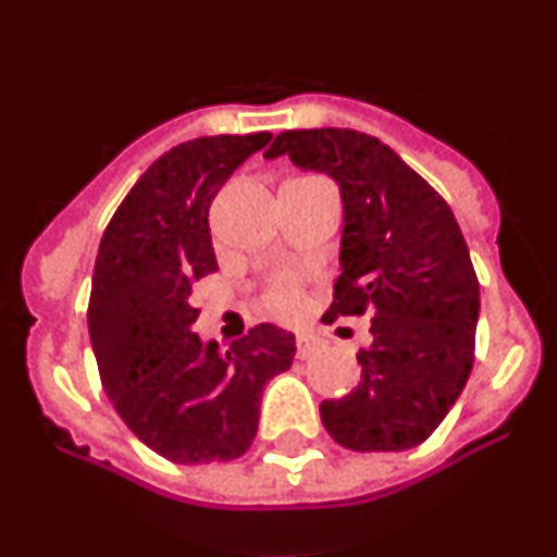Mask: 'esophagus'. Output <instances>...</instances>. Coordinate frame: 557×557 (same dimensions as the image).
Here are the masks:
<instances>
[{"mask_svg": "<svg viewBox=\"0 0 557 557\" xmlns=\"http://www.w3.org/2000/svg\"><path fill=\"white\" fill-rule=\"evenodd\" d=\"M295 348H298V359H309L321 351L323 343L321 337H314V334H298V337H295Z\"/></svg>", "mask_w": 557, "mask_h": 557, "instance_id": "1", "label": "esophagus"}]
</instances>
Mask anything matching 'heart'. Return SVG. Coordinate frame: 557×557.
Wrapping results in <instances>:
<instances>
[{
	"mask_svg": "<svg viewBox=\"0 0 557 557\" xmlns=\"http://www.w3.org/2000/svg\"><path fill=\"white\" fill-rule=\"evenodd\" d=\"M307 304V275L298 270H275L262 284V307L273 318H295Z\"/></svg>",
	"mask_w": 557,
	"mask_h": 557,
	"instance_id": "obj_1",
	"label": "heart"
}]
</instances>
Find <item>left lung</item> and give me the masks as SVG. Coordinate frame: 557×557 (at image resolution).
<instances>
[{
    "label": "left lung",
    "instance_id": "8db88e82",
    "mask_svg": "<svg viewBox=\"0 0 557 557\" xmlns=\"http://www.w3.org/2000/svg\"><path fill=\"white\" fill-rule=\"evenodd\" d=\"M278 156L329 172L343 191V273L323 318H371L359 387L323 401V426L351 451L424 444L466 387L480 314V282L449 203L368 133L287 131L268 150Z\"/></svg>",
    "mask_w": 557,
    "mask_h": 557
}]
</instances>
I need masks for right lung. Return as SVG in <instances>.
<instances>
[{
    "mask_svg": "<svg viewBox=\"0 0 557 557\" xmlns=\"http://www.w3.org/2000/svg\"><path fill=\"white\" fill-rule=\"evenodd\" d=\"M270 133L203 136L136 181L97 250L88 334L102 391L127 430L172 462L236 460L253 444L268 379L295 357L289 332L259 323L220 351L191 332V287L218 270L209 206Z\"/></svg>",
    "mask_w": 557,
    "mask_h": 557,
    "instance_id": "obj_1",
    "label": "right lung"
}]
</instances>
